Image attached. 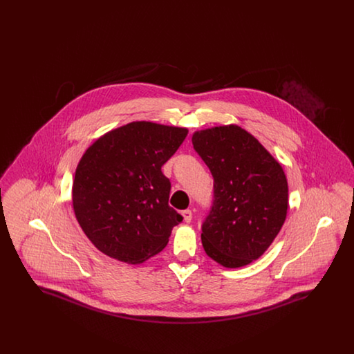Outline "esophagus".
I'll use <instances>...</instances> for the list:
<instances>
[{
	"mask_svg": "<svg viewBox=\"0 0 354 354\" xmlns=\"http://www.w3.org/2000/svg\"><path fill=\"white\" fill-rule=\"evenodd\" d=\"M182 215H183V219H185V223H191V220H192V212H191V209H185V211L182 212Z\"/></svg>",
	"mask_w": 354,
	"mask_h": 354,
	"instance_id": "esophagus-1",
	"label": "esophagus"
}]
</instances>
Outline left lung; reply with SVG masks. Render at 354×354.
<instances>
[{
  "mask_svg": "<svg viewBox=\"0 0 354 354\" xmlns=\"http://www.w3.org/2000/svg\"><path fill=\"white\" fill-rule=\"evenodd\" d=\"M192 145L214 178L203 248L225 268L244 267L268 250L286 221V174L254 136L236 124L196 131Z\"/></svg>",
  "mask_w": 354,
  "mask_h": 354,
  "instance_id": "1",
  "label": "left lung"
}]
</instances>
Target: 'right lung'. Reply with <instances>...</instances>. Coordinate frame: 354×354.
I'll use <instances>...</instances> for the list:
<instances>
[{"label":"right lung","instance_id":"1","mask_svg":"<svg viewBox=\"0 0 354 354\" xmlns=\"http://www.w3.org/2000/svg\"><path fill=\"white\" fill-rule=\"evenodd\" d=\"M187 134L183 127L131 122L86 150L75 169L73 207L101 252L140 264L167 245L183 216L169 205L171 183L162 166Z\"/></svg>","mask_w":354,"mask_h":354}]
</instances>
